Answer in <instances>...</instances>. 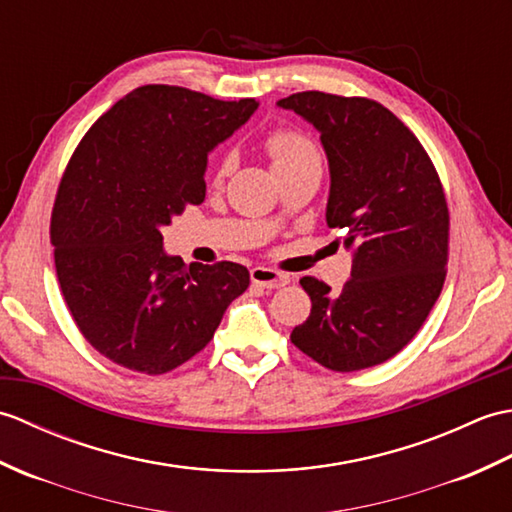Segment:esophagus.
Wrapping results in <instances>:
<instances>
[{
  "label": "esophagus",
  "instance_id": "1",
  "mask_svg": "<svg viewBox=\"0 0 512 512\" xmlns=\"http://www.w3.org/2000/svg\"><path fill=\"white\" fill-rule=\"evenodd\" d=\"M250 279H253L255 286H262V288H281L288 284V275L279 273V270H273V268H264V266H255L253 270H250Z\"/></svg>",
  "mask_w": 512,
  "mask_h": 512
}]
</instances>
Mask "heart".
I'll list each match as a JSON object with an SVG mask.
<instances>
[{
  "label": "heart",
  "instance_id": "heart-1",
  "mask_svg": "<svg viewBox=\"0 0 512 512\" xmlns=\"http://www.w3.org/2000/svg\"><path fill=\"white\" fill-rule=\"evenodd\" d=\"M266 151L270 156V162H273L275 171L295 167V165H301V162H308V160H319L317 149H314L310 140L306 136L295 134V132L270 134L266 140ZM228 171H231V158H222L213 169V182L222 184L224 178L228 176Z\"/></svg>",
  "mask_w": 512,
  "mask_h": 512
}]
</instances>
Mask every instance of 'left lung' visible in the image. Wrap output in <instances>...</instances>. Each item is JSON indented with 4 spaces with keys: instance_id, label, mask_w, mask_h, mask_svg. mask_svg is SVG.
<instances>
[{
    "instance_id": "8db88e82",
    "label": "left lung",
    "mask_w": 512,
    "mask_h": 512,
    "mask_svg": "<svg viewBox=\"0 0 512 512\" xmlns=\"http://www.w3.org/2000/svg\"><path fill=\"white\" fill-rule=\"evenodd\" d=\"M321 134L330 167L325 222L343 228L352 275L339 295L314 277L310 317L290 339L334 372H356L396 356L444 284L449 209L420 140L369 99L297 92L277 101Z\"/></svg>"
}]
</instances>
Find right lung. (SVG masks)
I'll return each instance as SVG.
<instances>
[{
	"label": "right lung",
	"mask_w": 512,
	"mask_h": 512,
	"mask_svg": "<svg viewBox=\"0 0 512 512\" xmlns=\"http://www.w3.org/2000/svg\"><path fill=\"white\" fill-rule=\"evenodd\" d=\"M257 107L143 85L72 154L52 209L54 266L74 323L116 365L156 376L187 363L248 288L242 264L167 255L160 228L204 200L209 154Z\"/></svg>",
	"instance_id": "right-lung-1"
}]
</instances>
